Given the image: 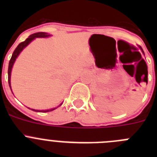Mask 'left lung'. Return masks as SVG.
Listing matches in <instances>:
<instances>
[{
	"instance_id": "8db88e82",
	"label": "left lung",
	"mask_w": 157,
	"mask_h": 157,
	"mask_svg": "<svg viewBox=\"0 0 157 157\" xmlns=\"http://www.w3.org/2000/svg\"><path fill=\"white\" fill-rule=\"evenodd\" d=\"M141 51H142V52H143V53H144V52H143V50H142V48H141Z\"/></svg>"
}]
</instances>
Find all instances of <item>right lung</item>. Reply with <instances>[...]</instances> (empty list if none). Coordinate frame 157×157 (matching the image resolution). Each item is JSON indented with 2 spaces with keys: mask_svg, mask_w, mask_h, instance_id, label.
I'll return each mask as SVG.
<instances>
[{
  "mask_svg": "<svg viewBox=\"0 0 157 157\" xmlns=\"http://www.w3.org/2000/svg\"><path fill=\"white\" fill-rule=\"evenodd\" d=\"M52 36L51 34H48V33H45V32H37V33H35V34H33L29 36L28 38L25 40L23 42L19 43V45L16 48L15 51L12 53V56L11 57L10 61H9V64H8V84H9V86H10L11 90H12V87H11V73H12V67H13L14 63L16 61V58L18 57L20 52L23 50V48H25L27 45L31 42L32 41H34L35 38L37 37H48ZM63 103H61L59 106L56 107V108H53V109H47V110H35V109H31V110L34 111V112H51V111H53L55 109H56L58 107H59L60 105H62Z\"/></svg>",
  "mask_w": 157,
  "mask_h": 157,
  "instance_id": "add662e5",
  "label": "right lung"
}]
</instances>
